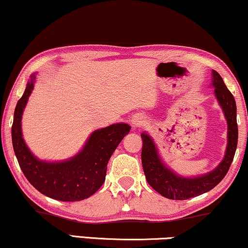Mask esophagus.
I'll return each instance as SVG.
<instances>
[{
    "label": "esophagus",
    "instance_id": "1",
    "mask_svg": "<svg viewBox=\"0 0 248 248\" xmlns=\"http://www.w3.org/2000/svg\"><path fill=\"white\" fill-rule=\"evenodd\" d=\"M143 124V120L139 116H134L132 118V126L133 127H140Z\"/></svg>",
    "mask_w": 248,
    "mask_h": 248
}]
</instances>
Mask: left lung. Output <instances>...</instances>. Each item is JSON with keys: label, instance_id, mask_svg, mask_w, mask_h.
Masks as SVG:
<instances>
[{"label": "left lung", "instance_id": "left-lung-1", "mask_svg": "<svg viewBox=\"0 0 248 248\" xmlns=\"http://www.w3.org/2000/svg\"><path fill=\"white\" fill-rule=\"evenodd\" d=\"M212 76H213L215 95H217L218 104L223 109L228 123V146L226 156L214 171L192 179L181 178L174 174L164 166L162 160L159 159L152 138L146 133L141 134V138H142L141 162H142L147 181L158 194L169 199L185 201V199L196 197V196L210 191L222 181L233 160L238 142L236 101H234L232 93L224 84L220 74L213 70Z\"/></svg>", "mask_w": 248, "mask_h": 248}]
</instances>
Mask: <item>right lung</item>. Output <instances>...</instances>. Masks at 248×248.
Masks as SVG:
<instances>
[{
	"mask_svg": "<svg viewBox=\"0 0 248 248\" xmlns=\"http://www.w3.org/2000/svg\"><path fill=\"white\" fill-rule=\"evenodd\" d=\"M33 88L31 79L15 109L11 134L19 166L26 179L41 194L61 202L83 201L105 182L108 160L131 126L120 123L94 131L82 152L67 162H41L28 150L21 133L22 111Z\"/></svg>",
	"mask_w": 248,
	"mask_h": 248,
	"instance_id": "add662e5",
	"label": "right lung"
}]
</instances>
